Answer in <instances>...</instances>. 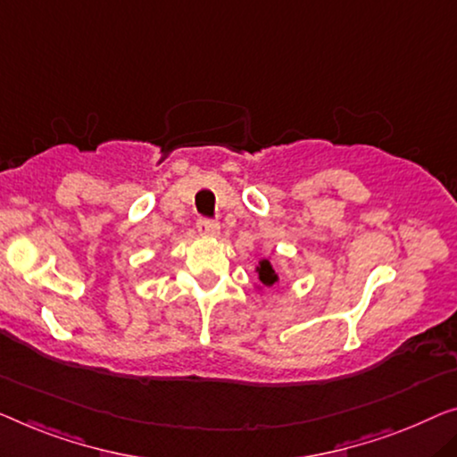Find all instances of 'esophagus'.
Listing matches in <instances>:
<instances>
[{"label": "esophagus", "mask_w": 457, "mask_h": 457, "mask_svg": "<svg viewBox=\"0 0 457 457\" xmlns=\"http://www.w3.org/2000/svg\"><path fill=\"white\" fill-rule=\"evenodd\" d=\"M196 228H199L203 236L220 234V223H217L215 220H209V217H199V220H196Z\"/></svg>", "instance_id": "esophagus-1"}]
</instances>
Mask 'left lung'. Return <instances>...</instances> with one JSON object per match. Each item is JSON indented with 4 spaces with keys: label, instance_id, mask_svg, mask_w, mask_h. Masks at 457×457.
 I'll return each instance as SVG.
<instances>
[{
    "label": "left lung",
    "instance_id": "left-lung-1",
    "mask_svg": "<svg viewBox=\"0 0 457 457\" xmlns=\"http://www.w3.org/2000/svg\"><path fill=\"white\" fill-rule=\"evenodd\" d=\"M258 277H261V281L264 285H272V283L277 281V275H275V270H272L269 261H262L261 262V269H258Z\"/></svg>",
    "mask_w": 457,
    "mask_h": 457
}]
</instances>
